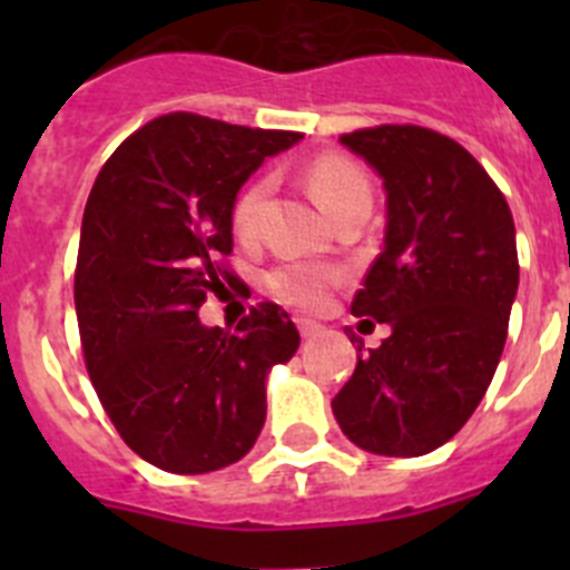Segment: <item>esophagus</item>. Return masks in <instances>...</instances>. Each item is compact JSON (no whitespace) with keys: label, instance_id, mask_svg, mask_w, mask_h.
Returning a JSON list of instances; mask_svg holds the SVG:
<instances>
[{"label":"esophagus","instance_id":"obj_1","mask_svg":"<svg viewBox=\"0 0 570 570\" xmlns=\"http://www.w3.org/2000/svg\"><path fill=\"white\" fill-rule=\"evenodd\" d=\"M296 325H299L302 340H314V336L322 331L320 325H316V322H311V320H296Z\"/></svg>","mask_w":570,"mask_h":570}]
</instances>
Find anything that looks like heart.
I'll return each mask as SVG.
<instances>
[{
    "label": "heart",
    "instance_id": "1",
    "mask_svg": "<svg viewBox=\"0 0 570 570\" xmlns=\"http://www.w3.org/2000/svg\"><path fill=\"white\" fill-rule=\"evenodd\" d=\"M308 185L314 199L320 203V208L325 214H334L342 205L356 199L362 194H371L367 188V179L354 168V165L334 159V156H325V159H316L308 168ZM271 194V183L262 176L254 179L248 188L242 190L239 199L234 205V230L236 236L248 239L256 234V225H259L262 208H265V199ZM336 282V274L331 268H320V265H302V262H291V265H282L274 274L268 276V285L282 302H288L294 308L314 311L320 308L325 296H328L331 285Z\"/></svg>",
    "mask_w": 570,
    "mask_h": 570
}]
</instances>
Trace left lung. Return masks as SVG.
I'll list each match as a JSON object with an SVG mask.
<instances>
[{"label": "left lung", "instance_id": "obj_1", "mask_svg": "<svg viewBox=\"0 0 570 570\" xmlns=\"http://www.w3.org/2000/svg\"><path fill=\"white\" fill-rule=\"evenodd\" d=\"M340 142L385 188L382 254L351 314L391 334L356 347L354 376L331 407L367 454H431L465 425L500 365L520 288L511 208L485 168L436 130L380 125Z\"/></svg>", "mask_w": 570, "mask_h": 570}]
</instances>
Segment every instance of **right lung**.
Masks as SVG:
<instances>
[{
	"label": "right lung",
	"mask_w": 570,
	"mask_h": 570,
	"mask_svg": "<svg viewBox=\"0 0 570 570\" xmlns=\"http://www.w3.org/2000/svg\"><path fill=\"white\" fill-rule=\"evenodd\" d=\"M299 139L168 114L128 136L90 190L73 282L85 365L119 436L163 471L208 473L248 454L271 367L299 347L271 302L236 334L199 320L236 279L214 262L234 250L236 194Z\"/></svg>",
	"instance_id": "right-lung-1"
}]
</instances>
